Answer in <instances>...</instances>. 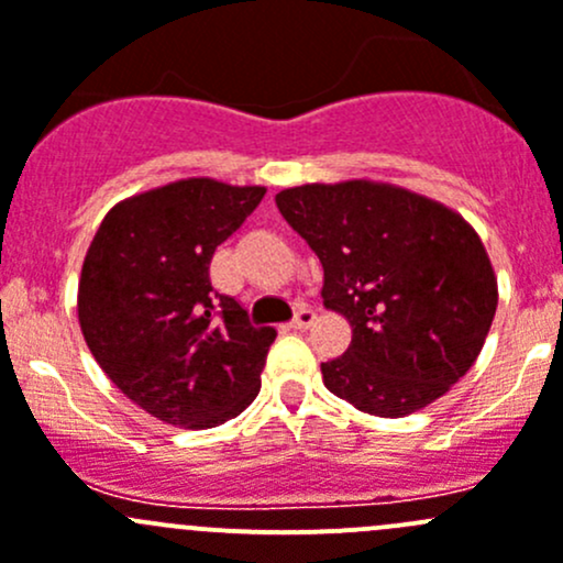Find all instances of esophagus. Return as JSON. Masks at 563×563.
<instances>
[{
  "mask_svg": "<svg viewBox=\"0 0 563 563\" xmlns=\"http://www.w3.org/2000/svg\"><path fill=\"white\" fill-rule=\"evenodd\" d=\"M311 322H314V311H311L309 306H298V309H295L292 322H289V325H292V328H309Z\"/></svg>",
  "mask_w": 563,
  "mask_h": 563,
  "instance_id": "obj_1",
  "label": "esophagus"
}]
</instances>
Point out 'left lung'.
Here are the masks:
<instances>
[{
  "mask_svg": "<svg viewBox=\"0 0 563 563\" xmlns=\"http://www.w3.org/2000/svg\"><path fill=\"white\" fill-rule=\"evenodd\" d=\"M276 205L320 257L322 303L353 325L350 347L320 364L328 391L364 413L399 419L471 369L493 325L498 284L463 216L369 180L284 188Z\"/></svg>",
  "mask_w": 563,
  "mask_h": 563,
  "instance_id": "obj_1",
  "label": "left lung"
}]
</instances>
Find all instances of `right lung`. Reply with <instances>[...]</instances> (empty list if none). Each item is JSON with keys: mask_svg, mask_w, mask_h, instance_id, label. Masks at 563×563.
<instances>
[{"mask_svg": "<svg viewBox=\"0 0 563 563\" xmlns=\"http://www.w3.org/2000/svg\"><path fill=\"white\" fill-rule=\"evenodd\" d=\"M265 188L191 177L114 205L79 282L85 342L155 419L208 430L254 402L276 331L210 284V260Z\"/></svg>", "mask_w": 563, "mask_h": 563, "instance_id": "add662e5", "label": "right lung"}]
</instances>
